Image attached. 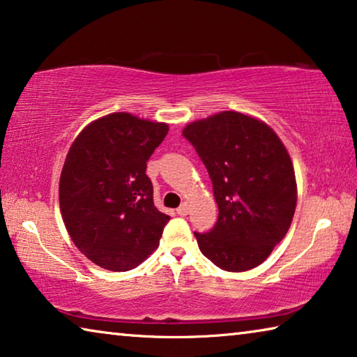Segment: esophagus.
<instances>
[{
  "label": "esophagus",
  "instance_id": "esophagus-1",
  "mask_svg": "<svg viewBox=\"0 0 357 357\" xmlns=\"http://www.w3.org/2000/svg\"><path fill=\"white\" fill-rule=\"evenodd\" d=\"M176 213H178L179 215H187V214H189V203L184 202V203L181 204V206L176 209Z\"/></svg>",
  "mask_w": 357,
  "mask_h": 357
}]
</instances>
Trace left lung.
Masks as SVG:
<instances>
[{"label":"left lung","mask_w":357,"mask_h":357,"mask_svg":"<svg viewBox=\"0 0 357 357\" xmlns=\"http://www.w3.org/2000/svg\"><path fill=\"white\" fill-rule=\"evenodd\" d=\"M213 181L219 219L197 233L198 247L220 269L261 264L291 225L298 189L293 162L275 132L238 112L198 119L183 130Z\"/></svg>","instance_id":"left-lung-1"}]
</instances>
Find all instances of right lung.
I'll return each mask as SVG.
<instances>
[{
	"mask_svg": "<svg viewBox=\"0 0 357 357\" xmlns=\"http://www.w3.org/2000/svg\"><path fill=\"white\" fill-rule=\"evenodd\" d=\"M167 134L165 123L121 112L93 121L72 143L59 208L77 249L100 268L124 273L159 247L170 215L154 206L146 162Z\"/></svg>",
	"mask_w": 357,
	"mask_h": 357,
	"instance_id": "right-lung-1",
	"label": "right lung"
}]
</instances>
